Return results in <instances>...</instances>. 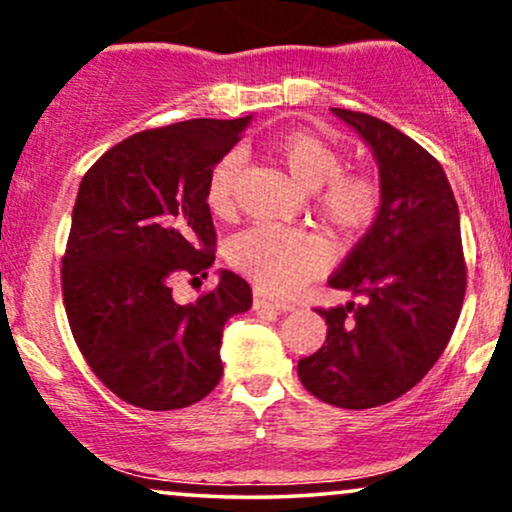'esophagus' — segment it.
I'll return each mask as SVG.
<instances>
[{"label": "esophagus", "instance_id": "esophagus-1", "mask_svg": "<svg viewBox=\"0 0 512 512\" xmlns=\"http://www.w3.org/2000/svg\"><path fill=\"white\" fill-rule=\"evenodd\" d=\"M255 310L257 313H286V310H293V305L272 301V298L262 296V293H255Z\"/></svg>", "mask_w": 512, "mask_h": 512}]
</instances>
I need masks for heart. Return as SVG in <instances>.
<instances>
[{"label": "heart", "instance_id": "b5f03b06", "mask_svg": "<svg viewBox=\"0 0 512 512\" xmlns=\"http://www.w3.org/2000/svg\"><path fill=\"white\" fill-rule=\"evenodd\" d=\"M267 151L305 190L315 192V211L337 236L363 233L378 216L380 190L366 175L342 173L344 156L332 142L308 129H289L269 139ZM243 156L231 151L209 175L207 207L216 219H231L236 211V180ZM228 262L257 289L272 296H291L325 269L322 243L296 228L276 223H252L228 243Z\"/></svg>", "mask_w": 512, "mask_h": 512}]
</instances>
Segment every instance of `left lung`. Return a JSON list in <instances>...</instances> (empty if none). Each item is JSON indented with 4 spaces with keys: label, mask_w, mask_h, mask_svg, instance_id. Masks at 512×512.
Returning <instances> with one entry per match:
<instances>
[{
    "label": "left lung",
    "mask_w": 512,
    "mask_h": 512,
    "mask_svg": "<svg viewBox=\"0 0 512 512\" xmlns=\"http://www.w3.org/2000/svg\"><path fill=\"white\" fill-rule=\"evenodd\" d=\"M332 113L373 151L380 209L330 276L332 289L366 303L317 310L327 339L298 361V378L322 402L370 409L409 392L450 342L467 289L460 209L443 166L424 146L373 115Z\"/></svg>",
    "instance_id": "8db88e82"
}]
</instances>
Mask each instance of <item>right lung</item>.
Masks as SVG:
<instances>
[{
	"label": "right lung",
	"instance_id": "right-lung-1",
	"mask_svg": "<svg viewBox=\"0 0 512 512\" xmlns=\"http://www.w3.org/2000/svg\"><path fill=\"white\" fill-rule=\"evenodd\" d=\"M252 115L132 134L88 168L62 260L74 342L96 378L149 411L182 409L219 385L223 325L252 305L248 281L221 269L216 289L178 303L170 281L207 279L216 231L209 175Z\"/></svg>",
	"mask_w": 512,
	"mask_h": 512
}]
</instances>
